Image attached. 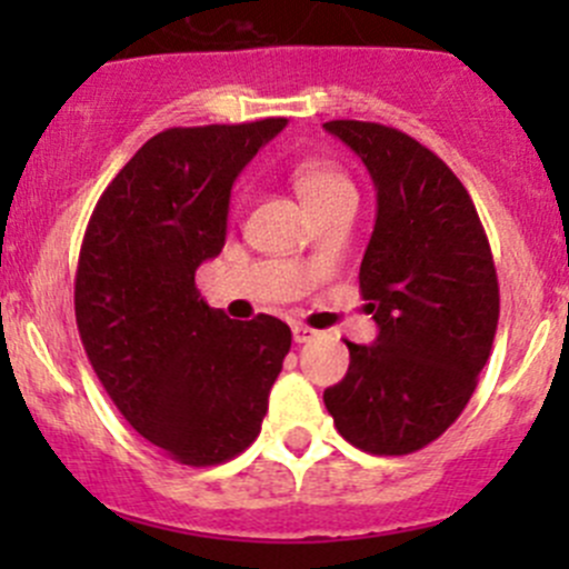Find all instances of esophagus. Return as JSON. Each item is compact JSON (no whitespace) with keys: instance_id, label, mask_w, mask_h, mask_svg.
Segmentation results:
<instances>
[{"instance_id":"34e87169","label":"esophagus","mask_w":569,"mask_h":569,"mask_svg":"<svg viewBox=\"0 0 569 569\" xmlns=\"http://www.w3.org/2000/svg\"><path fill=\"white\" fill-rule=\"evenodd\" d=\"M291 332H295L297 343H308V341H313V338H317V330H313V327H308V325H295V327H291Z\"/></svg>"}]
</instances>
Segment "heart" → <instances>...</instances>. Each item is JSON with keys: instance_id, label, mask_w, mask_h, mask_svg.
<instances>
[{"instance_id": "b5f03b06", "label": "heart", "mask_w": 569, "mask_h": 569, "mask_svg": "<svg viewBox=\"0 0 569 569\" xmlns=\"http://www.w3.org/2000/svg\"><path fill=\"white\" fill-rule=\"evenodd\" d=\"M291 176H295L297 189H300L302 200H306L311 211L327 203V200H336L341 194H355L349 178L336 164L327 162V159H302L300 164H295Z\"/></svg>"}]
</instances>
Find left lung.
I'll return each instance as SVG.
<instances>
[{"instance_id": "8db88e82", "label": "left lung", "mask_w": 569, "mask_h": 569, "mask_svg": "<svg viewBox=\"0 0 569 569\" xmlns=\"http://www.w3.org/2000/svg\"><path fill=\"white\" fill-rule=\"evenodd\" d=\"M325 129L377 187L360 291L380 327L371 347L347 341V377L325 407L358 449L412 455L460 418L490 358L501 308L490 242L460 178L410 134L366 120Z\"/></svg>"}]
</instances>
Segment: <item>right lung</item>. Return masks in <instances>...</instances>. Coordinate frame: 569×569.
<instances>
[{"mask_svg": "<svg viewBox=\"0 0 569 569\" xmlns=\"http://www.w3.org/2000/svg\"><path fill=\"white\" fill-rule=\"evenodd\" d=\"M283 126L159 131L104 189L79 250L73 308L96 377L142 438L192 468L258 438L291 349L286 321H233L194 286L226 244L233 181Z\"/></svg>", "mask_w": 569, "mask_h": 569, "instance_id": "right-lung-1", "label": "right lung"}]
</instances>
